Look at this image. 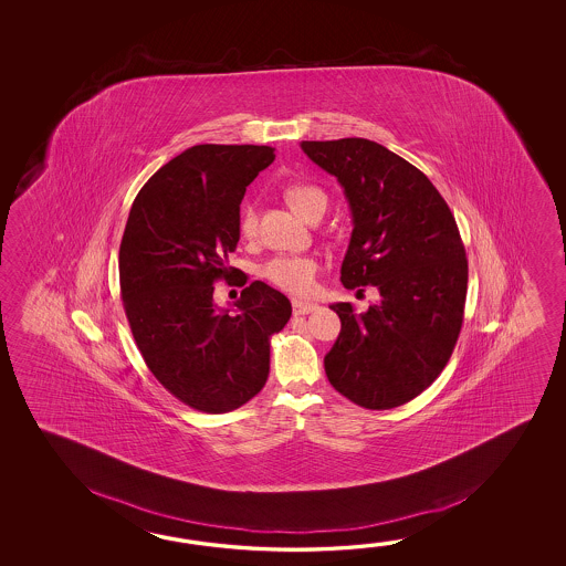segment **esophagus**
Instances as JSON below:
<instances>
[{
  "instance_id": "esophagus-1",
  "label": "esophagus",
  "mask_w": 566,
  "mask_h": 566,
  "mask_svg": "<svg viewBox=\"0 0 566 566\" xmlns=\"http://www.w3.org/2000/svg\"><path fill=\"white\" fill-rule=\"evenodd\" d=\"M315 310H317L315 303L293 300V313H295V315H307V313L315 312Z\"/></svg>"
}]
</instances>
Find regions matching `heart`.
<instances>
[{
  "label": "heart",
  "instance_id": "obj_1",
  "mask_svg": "<svg viewBox=\"0 0 566 566\" xmlns=\"http://www.w3.org/2000/svg\"><path fill=\"white\" fill-rule=\"evenodd\" d=\"M289 205L293 206L295 212L301 217H310L315 206H325V193L315 186H291L287 190ZM239 229L244 237H253L256 232V208L254 205H244L239 218ZM319 271L317 259L310 254H277L271 261H266L261 275L273 283L275 287L283 289L293 295L305 297L315 287V275Z\"/></svg>",
  "mask_w": 566,
  "mask_h": 566
}]
</instances>
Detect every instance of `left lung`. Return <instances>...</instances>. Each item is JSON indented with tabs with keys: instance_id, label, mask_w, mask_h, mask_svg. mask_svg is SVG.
Instances as JSON below:
<instances>
[{
	"instance_id": "8db88e82",
	"label": "left lung",
	"mask_w": 566,
	"mask_h": 566,
	"mask_svg": "<svg viewBox=\"0 0 566 566\" xmlns=\"http://www.w3.org/2000/svg\"><path fill=\"white\" fill-rule=\"evenodd\" d=\"M301 149L348 200L344 287L380 293L364 313L329 305L342 329L325 354L327 380L364 409H395L433 385L461 332L468 259L455 218L421 169L385 145L346 137Z\"/></svg>"
}]
</instances>
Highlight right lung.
I'll return each mask as SVG.
<instances>
[{"instance_id": "add662e5", "label": "right lung", "mask_w": 566, "mask_h": 566, "mask_svg": "<svg viewBox=\"0 0 566 566\" xmlns=\"http://www.w3.org/2000/svg\"><path fill=\"white\" fill-rule=\"evenodd\" d=\"M269 145H193L145 181L119 249L120 297L147 368L184 405L230 412L261 392L269 339L291 317L287 297L253 281L232 307L214 303L241 239L247 186L275 159ZM247 283V275L241 285Z\"/></svg>"}]
</instances>
